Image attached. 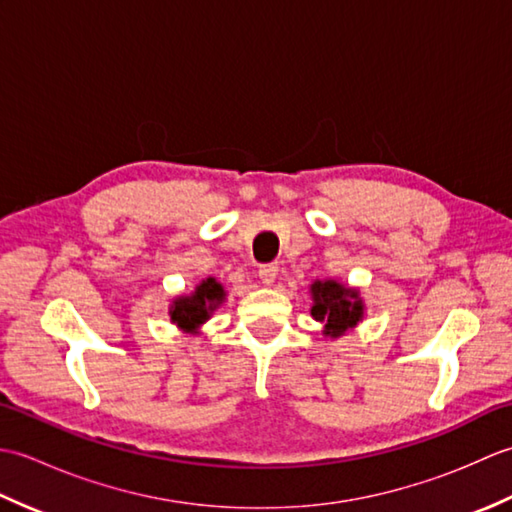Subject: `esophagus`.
Masks as SVG:
<instances>
[{"label":"esophagus","mask_w":512,"mask_h":512,"mask_svg":"<svg viewBox=\"0 0 512 512\" xmlns=\"http://www.w3.org/2000/svg\"><path fill=\"white\" fill-rule=\"evenodd\" d=\"M257 275H259V281H262L264 286H273V284H275V279H277V266H273V264H264V266H259Z\"/></svg>","instance_id":"34e87169"}]
</instances>
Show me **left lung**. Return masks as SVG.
<instances>
[{
    "label": "left lung",
    "mask_w": 512,
    "mask_h": 512,
    "mask_svg": "<svg viewBox=\"0 0 512 512\" xmlns=\"http://www.w3.org/2000/svg\"><path fill=\"white\" fill-rule=\"evenodd\" d=\"M310 292L314 301L310 314L314 321L323 323L325 336L336 339V336H343L347 330L356 328L358 321H363L365 306L358 290L347 288L334 279H325L314 281Z\"/></svg>",
    "instance_id": "8db88e82"
}]
</instances>
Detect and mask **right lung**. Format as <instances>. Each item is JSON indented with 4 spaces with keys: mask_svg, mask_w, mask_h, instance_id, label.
<instances>
[{
    "mask_svg": "<svg viewBox=\"0 0 512 512\" xmlns=\"http://www.w3.org/2000/svg\"><path fill=\"white\" fill-rule=\"evenodd\" d=\"M226 292L222 284H217L213 277L200 281L191 295L173 299L169 308L171 323H176L182 332H198L200 325L211 319L215 308L224 301Z\"/></svg>",
    "mask_w": 512,
    "mask_h": 512,
    "instance_id": "right-lung-1",
    "label": "right lung"
}]
</instances>
